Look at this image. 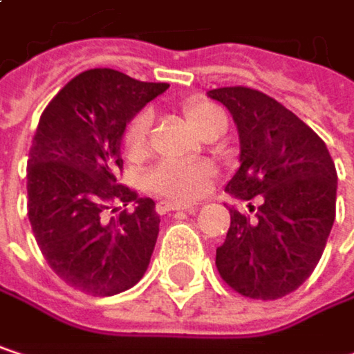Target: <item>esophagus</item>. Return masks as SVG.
Listing matches in <instances>:
<instances>
[{
  "mask_svg": "<svg viewBox=\"0 0 354 354\" xmlns=\"http://www.w3.org/2000/svg\"><path fill=\"white\" fill-rule=\"evenodd\" d=\"M194 211L196 209V205H192V203H170V201H162V203H158L156 205V211L160 213V215H164V213H168V211Z\"/></svg>",
  "mask_w": 354,
  "mask_h": 354,
  "instance_id": "1",
  "label": "esophagus"
}]
</instances>
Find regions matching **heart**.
I'll return each mask as SVG.
<instances>
[{
	"label": "heart",
	"mask_w": 354,
	"mask_h": 354,
	"mask_svg": "<svg viewBox=\"0 0 354 354\" xmlns=\"http://www.w3.org/2000/svg\"><path fill=\"white\" fill-rule=\"evenodd\" d=\"M188 124L198 133L209 120H213L215 116H221L223 112L215 104L205 102V100H190L182 108ZM149 129H151V116L149 112H139L137 116L131 118V122L124 129L122 135V145L124 151L129 156H141L147 147V139H149ZM213 176L211 166L207 164H186V162H160L156 164L147 174H145V188L162 194V196H170L178 201H188L194 198L203 192V188L207 186L209 178Z\"/></svg>",
	"instance_id": "1"
}]
</instances>
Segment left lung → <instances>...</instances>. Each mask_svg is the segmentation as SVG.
<instances>
[{
  "label": "left lung",
  "mask_w": 354,
  "mask_h": 354,
  "mask_svg": "<svg viewBox=\"0 0 354 354\" xmlns=\"http://www.w3.org/2000/svg\"><path fill=\"white\" fill-rule=\"evenodd\" d=\"M209 96L227 108L240 133V170L225 186L248 203L230 209L232 225L217 248L221 279L250 299H279L310 279L336 217V168L326 143L274 98L244 88Z\"/></svg>",
  "instance_id": "left-lung-1"
}]
</instances>
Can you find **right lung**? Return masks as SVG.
<instances>
[{"label":"right lung","instance_id":"right-lung-1","mask_svg":"<svg viewBox=\"0 0 354 354\" xmlns=\"http://www.w3.org/2000/svg\"><path fill=\"white\" fill-rule=\"evenodd\" d=\"M168 88L88 69L40 114L26 168L28 219L48 266L82 293H122L149 266L160 234L156 203L116 178L127 122ZM118 202H135L136 211L104 220V211Z\"/></svg>","mask_w":354,"mask_h":354}]
</instances>
